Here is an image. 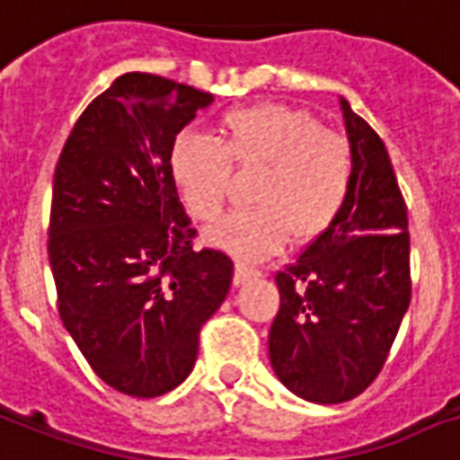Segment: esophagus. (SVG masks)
Segmentation results:
<instances>
[{
    "label": "esophagus",
    "instance_id": "1",
    "mask_svg": "<svg viewBox=\"0 0 460 460\" xmlns=\"http://www.w3.org/2000/svg\"><path fill=\"white\" fill-rule=\"evenodd\" d=\"M262 272L258 268H251V265H245V262H238L236 272H234V282L236 285H245V282H251V279H258Z\"/></svg>",
    "mask_w": 460,
    "mask_h": 460
}]
</instances>
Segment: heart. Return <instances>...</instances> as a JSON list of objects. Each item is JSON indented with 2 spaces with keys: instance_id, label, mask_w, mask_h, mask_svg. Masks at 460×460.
<instances>
[{
  "instance_id": "b5f03b06",
  "label": "heart",
  "mask_w": 460,
  "mask_h": 460,
  "mask_svg": "<svg viewBox=\"0 0 460 460\" xmlns=\"http://www.w3.org/2000/svg\"><path fill=\"white\" fill-rule=\"evenodd\" d=\"M253 168H261L248 192L255 207L209 231L212 243L243 261L277 253L289 236L296 243L323 236L349 202L357 161L345 137L282 103L231 108L217 120V145L183 132L168 149L171 181L202 224L222 217L231 171Z\"/></svg>"
}]
</instances>
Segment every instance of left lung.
Instances as JSON below:
<instances>
[{
	"mask_svg": "<svg viewBox=\"0 0 460 460\" xmlns=\"http://www.w3.org/2000/svg\"><path fill=\"white\" fill-rule=\"evenodd\" d=\"M357 171L349 202L323 236L275 275L270 328L277 378L304 401L335 405L384 369L410 306L408 207L381 137L340 98Z\"/></svg>",
	"mask_w": 460,
	"mask_h": 460,
	"instance_id": "obj_1",
	"label": "left lung"
}]
</instances>
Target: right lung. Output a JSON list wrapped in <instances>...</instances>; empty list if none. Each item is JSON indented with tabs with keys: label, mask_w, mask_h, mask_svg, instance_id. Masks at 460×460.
<instances>
[{
	"label": "right lung",
	"mask_w": 460,
	"mask_h": 460,
	"mask_svg": "<svg viewBox=\"0 0 460 460\" xmlns=\"http://www.w3.org/2000/svg\"><path fill=\"white\" fill-rule=\"evenodd\" d=\"M212 93L129 72L86 105L52 181L48 255L58 311L115 391L156 398L195 367L199 328L222 306L234 262L198 251L168 173L175 135Z\"/></svg>",
	"instance_id": "add662e5"
}]
</instances>
